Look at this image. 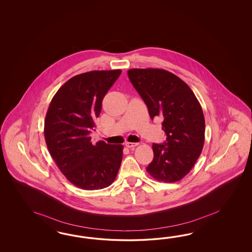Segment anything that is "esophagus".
Listing matches in <instances>:
<instances>
[{"mask_svg": "<svg viewBox=\"0 0 252 252\" xmlns=\"http://www.w3.org/2000/svg\"><path fill=\"white\" fill-rule=\"evenodd\" d=\"M138 145V143L137 142H126V146L127 147V148H134V147H136V146Z\"/></svg>", "mask_w": 252, "mask_h": 252, "instance_id": "obj_1", "label": "esophagus"}]
</instances>
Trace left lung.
Returning a JSON list of instances; mask_svg holds the SVG:
<instances>
[{
  "mask_svg": "<svg viewBox=\"0 0 252 252\" xmlns=\"http://www.w3.org/2000/svg\"><path fill=\"white\" fill-rule=\"evenodd\" d=\"M153 119L160 116L166 141L153 144V160L146 168L154 179L173 183L187 176L202 152L205 119L190 88L173 73L158 68L127 71Z\"/></svg>",
  "mask_w": 252,
  "mask_h": 252,
  "instance_id": "1",
  "label": "left lung"
}]
</instances>
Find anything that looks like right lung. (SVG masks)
Here are the masks:
<instances>
[{
  "instance_id": "right-lung-1",
  "label": "right lung",
  "mask_w": 252,
  "mask_h": 252,
  "mask_svg": "<svg viewBox=\"0 0 252 252\" xmlns=\"http://www.w3.org/2000/svg\"><path fill=\"white\" fill-rule=\"evenodd\" d=\"M121 70L91 71L73 76L55 93L46 114V144L56 165L69 182L85 190L109 187L115 181L124 146L98 141L95 131L105 94Z\"/></svg>"
}]
</instances>
